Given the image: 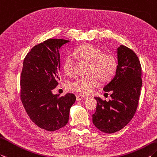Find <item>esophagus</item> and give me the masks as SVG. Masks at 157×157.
<instances>
[{
  "label": "esophagus",
  "mask_w": 157,
  "mask_h": 157,
  "mask_svg": "<svg viewBox=\"0 0 157 157\" xmlns=\"http://www.w3.org/2000/svg\"><path fill=\"white\" fill-rule=\"evenodd\" d=\"M87 98L86 96H83V95H78L76 96V100L77 101H80V100H86Z\"/></svg>",
  "instance_id": "esophagus-1"
}]
</instances>
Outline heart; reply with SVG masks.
Here are the masks:
<instances>
[{
    "label": "heart",
    "mask_w": 157,
    "mask_h": 157,
    "mask_svg": "<svg viewBox=\"0 0 157 157\" xmlns=\"http://www.w3.org/2000/svg\"><path fill=\"white\" fill-rule=\"evenodd\" d=\"M76 56L91 63L90 74L97 75L101 81L107 82L114 75L117 68L116 57L110 53H102L98 47L90 44L78 47L75 50ZM74 59L68 56L63 63L65 74L71 75L74 71ZM96 75L88 78H78L69 83V88L82 94H87L92 92L98 86V79Z\"/></svg>",
    "instance_id": "obj_1"
}]
</instances>
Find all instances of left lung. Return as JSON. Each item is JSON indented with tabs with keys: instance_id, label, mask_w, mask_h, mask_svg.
Wrapping results in <instances>:
<instances>
[{
	"instance_id": "8db88e82",
	"label": "left lung",
	"mask_w": 157,
	"mask_h": 157,
	"mask_svg": "<svg viewBox=\"0 0 157 157\" xmlns=\"http://www.w3.org/2000/svg\"><path fill=\"white\" fill-rule=\"evenodd\" d=\"M118 65L116 74L104 87L111 92L108 101L95 97L96 111L92 115L94 124L105 133H114L126 126L136 111L142 87V68L138 57L124 45L116 49Z\"/></svg>"
}]
</instances>
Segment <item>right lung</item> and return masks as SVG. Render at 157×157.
I'll return each instance as SVG.
<instances>
[{"mask_svg": "<svg viewBox=\"0 0 157 157\" xmlns=\"http://www.w3.org/2000/svg\"><path fill=\"white\" fill-rule=\"evenodd\" d=\"M50 39L33 47L25 57L21 75V98L29 118L39 128L56 131L67 124L73 94L59 97L52 90L59 79L61 47L70 43Z\"/></svg>", "mask_w": 157, "mask_h": 157, "instance_id": "1", "label": "right lung"}]
</instances>
